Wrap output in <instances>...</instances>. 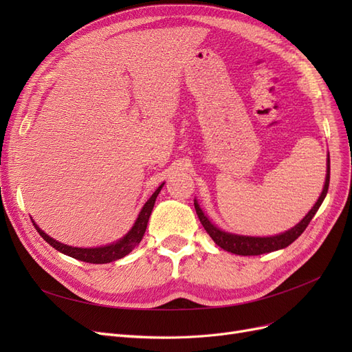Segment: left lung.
<instances>
[{
  "mask_svg": "<svg viewBox=\"0 0 352 352\" xmlns=\"http://www.w3.org/2000/svg\"><path fill=\"white\" fill-rule=\"evenodd\" d=\"M329 179H330V160L327 158V175H326L324 188H323L322 195L318 197L317 202L314 204V207L308 211V214L300 223H298L295 228L282 233V235H276V236H270V238L238 236V235H232V233L223 232V230L217 229L214 225H211V221L204 216V212H202V210L199 208L197 199L194 201V206H195V211H197L201 225L204 226V229L207 230L211 239L214 241L220 248H223L225 251H229L232 254H238V255H260V254L286 248L287 245H291L298 236L301 235V233L305 230V228L308 226V223H310L311 219L314 217L318 207L322 206V202H323V199L327 194V189H329Z\"/></svg>",
  "mask_w": 352,
  "mask_h": 352,
  "instance_id": "left-lung-1",
  "label": "left lung"
}]
</instances>
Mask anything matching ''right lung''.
Wrapping results in <instances>:
<instances>
[{
	"instance_id": "1",
	"label": "right lung",
	"mask_w": 352,
	"mask_h": 352,
	"mask_svg": "<svg viewBox=\"0 0 352 352\" xmlns=\"http://www.w3.org/2000/svg\"><path fill=\"white\" fill-rule=\"evenodd\" d=\"M163 185H160L157 188L155 192L153 194V197L145 202L144 208L141 210L140 216H138L135 225L129 230V233H127V235L124 238H122L119 242L107 245V247H100V248H74V247H69V245L60 243V242L54 241L52 238H50L47 233L42 232L35 225V223H34V226L38 230L39 235L42 236V239L47 241L52 248H56L57 251L69 255V257H73V258L85 261V263H92V264L111 263V261H116V260H119V258H123L124 255L129 254L136 247V245L141 242L144 233H145V229H146V225H148V219H150L151 211L154 208L155 198L160 194V190H162Z\"/></svg>"
}]
</instances>
